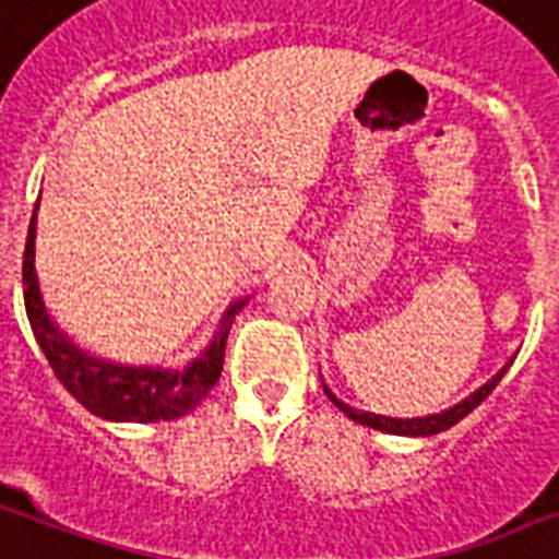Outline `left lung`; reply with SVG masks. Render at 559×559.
Listing matches in <instances>:
<instances>
[{
  "instance_id": "1",
  "label": "left lung",
  "mask_w": 559,
  "mask_h": 559,
  "mask_svg": "<svg viewBox=\"0 0 559 559\" xmlns=\"http://www.w3.org/2000/svg\"><path fill=\"white\" fill-rule=\"evenodd\" d=\"M507 369H510V364H507L504 369H498V372L484 383V386H478V390L468 395V399L457 402L454 407H449V411L431 413V416H416V419H393V416H378V413L355 411V407H348L346 402H340L328 386H325V395L336 404V407H340V411L346 413L348 419L357 421V425H366V428H374V431H383V433H399V437H433V433L449 431L451 425H457L463 416H468V413L475 411V407H478V404L484 402L492 390H496V383L504 378Z\"/></svg>"
}]
</instances>
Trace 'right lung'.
<instances>
[{
	"label": "right lung",
	"instance_id": "1",
	"mask_svg": "<svg viewBox=\"0 0 559 559\" xmlns=\"http://www.w3.org/2000/svg\"><path fill=\"white\" fill-rule=\"evenodd\" d=\"M37 207H40V199L34 204L32 225H28V237H25L23 296L34 340L40 343L43 355L58 374V381L93 416H102L108 421H166L193 411L223 374L225 340H228L234 317L240 313L249 298H240L225 310L223 322L216 328L207 348L195 360H190L185 369L128 366L91 355V352L79 348L70 336L63 334L58 322L49 317L46 301H43L40 281H37V270H34Z\"/></svg>",
	"mask_w": 559,
	"mask_h": 559
}]
</instances>
